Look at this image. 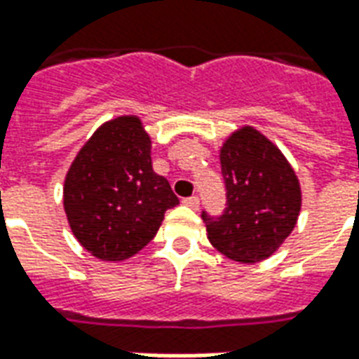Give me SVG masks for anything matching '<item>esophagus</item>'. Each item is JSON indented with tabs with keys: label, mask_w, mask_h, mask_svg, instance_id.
<instances>
[{
	"label": "esophagus",
	"mask_w": 359,
	"mask_h": 359,
	"mask_svg": "<svg viewBox=\"0 0 359 359\" xmlns=\"http://www.w3.org/2000/svg\"><path fill=\"white\" fill-rule=\"evenodd\" d=\"M182 202L187 203L188 208H192V210H198V208H200V198H198V196H190V198H184Z\"/></svg>",
	"instance_id": "esophagus-1"
}]
</instances>
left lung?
Listing matches in <instances>:
<instances>
[{"mask_svg":"<svg viewBox=\"0 0 359 359\" xmlns=\"http://www.w3.org/2000/svg\"><path fill=\"white\" fill-rule=\"evenodd\" d=\"M219 159L226 208L219 217L202 211L208 238L234 262L267 259L298 221V177L280 149L252 126L229 136Z\"/></svg>","mask_w":359,"mask_h":359,"instance_id":"obj_1","label":"left lung"}]
</instances>
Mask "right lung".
Returning <instances> with one entry per match:
<instances>
[{"label":"right lung","mask_w":359,"mask_h":359,"mask_svg":"<svg viewBox=\"0 0 359 359\" xmlns=\"http://www.w3.org/2000/svg\"><path fill=\"white\" fill-rule=\"evenodd\" d=\"M151 140L138 117L102 125L67 172L63 203L71 231L92 256L123 262L138 254L179 198L151 169Z\"/></svg>","instance_id":"right-lung-1"}]
</instances>
